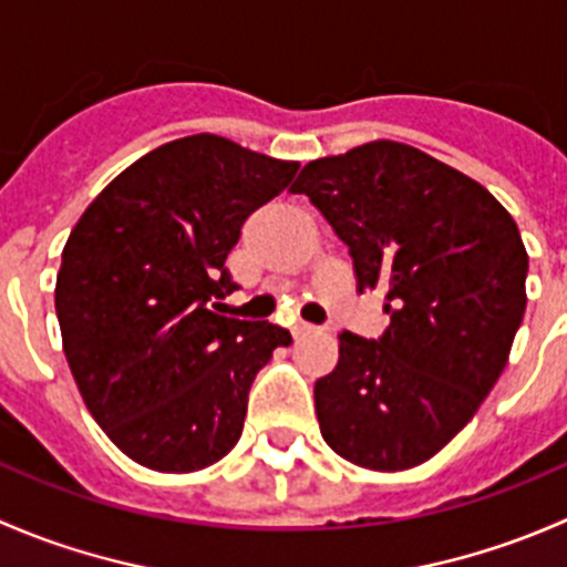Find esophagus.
Instances as JSON below:
<instances>
[{
  "label": "esophagus",
  "mask_w": 567,
  "mask_h": 567,
  "mask_svg": "<svg viewBox=\"0 0 567 567\" xmlns=\"http://www.w3.org/2000/svg\"><path fill=\"white\" fill-rule=\"evenodd\" d=\"M290 331H293V337H305V334H312V331H318V326L307 323V320H293Z\"/></svg>",
  "instance_id": "obj_1"
}]
</instances>
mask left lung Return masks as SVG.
Returning a JSON list of instances; mask_svg holds the SVG:
<instances>
[{
	"mask_svg": "<svg viewBox=\"0 0 567 567\" xmlns=\"http://www.w3.org/2000/svg\"><path fill=\"white\" fill-rule=\"evenodd\" d=\"M307 194L353 257L359 293H386L379 340L340 331L316 381L326 444L398 472L433 458L477 414L527 310L529 257L488 188L400 142L310 162Z\"/></svg>",
	"mask_w": 567,
	"mask_h": 567,
	"instance_id": "obj_1",
	"label": "left lung"
}]
</instances>
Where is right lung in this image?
I'll return each mask as SVG.
<instances>
[{
	"label": "right lung",
	"instance_id": "right-lung-1",
	"mask_svg": "<svg viewBox=\"0 0 567 567\" xmlns=\"http://www.w3.org/2000/svg\"><path fill=\"white\" fill-rule=\"evenodd\" d=\"M299 164L214 134L156 147L73 227L54 307L68 364L104 433L156 472H197L241 439L255 375L290 331L214 312L238 285L244 221Z\"/></svg>",
	"mask_w": 567,
	"mask_h": 567
}]
</instances>
